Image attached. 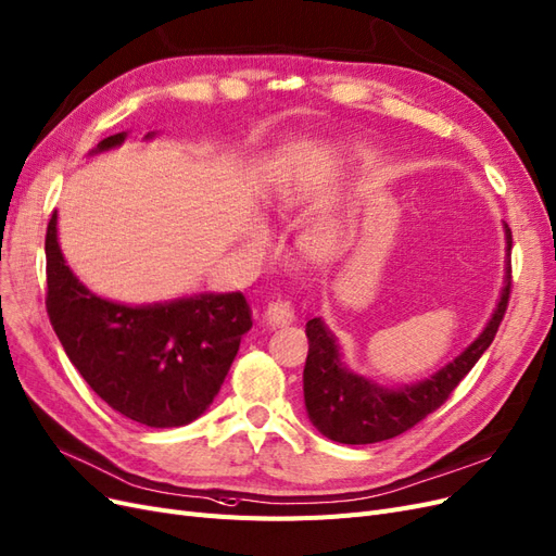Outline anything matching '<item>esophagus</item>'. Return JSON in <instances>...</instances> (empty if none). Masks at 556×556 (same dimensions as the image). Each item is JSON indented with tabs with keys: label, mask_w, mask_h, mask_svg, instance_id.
Segmentation results:
<instances>
[{
	"label": "esophagus",
	"mask_w": 556,
	"mask_h": 556,
	"mask_svg": "<svg viewBox=\"0 0 556 556\" xmlns=\"http://www.w3.org/2000/svg\"><path fill=\"white\" fill-rule=\"evenodd\" d=\"M267 320L273 326H289L295 320V307L291 300H275L270 307H267Z\"/></svg>",
	"instance_id": "1"
}]
</instances>
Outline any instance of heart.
Wrapping results in <instances>:
<instances>
[{
	"label": "heart",
	"mask_w": 556,
	"mask_h": 556,
	"mask_svg": "<svg viewBox=\"0 0 556 556\" xmlns=\"http://www.w3.org/2000/svg\"><path fill=\"white\" fill-rule=\"evenodd\" d=\"M302 247H304V252H307L314 261L328 263V261L337 258L339 249H342V242H339V236L332 228L318 226V228L309 230L307 236H304Z\"/></svg>",
	"instance_id": "1"
}]
</instances>
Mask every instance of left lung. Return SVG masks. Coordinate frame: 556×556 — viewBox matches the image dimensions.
<instances>
[{
    "instance_id": "obj_1",
    "label": "left lung",
    "mask_w": 556,
    "mask_h": 556,
    "mask_svg": "<svg viewBox=\"0 0 556 556\" xmlns=\"http://www.w3.org/2000/svg\"><path fill=\"white\" fill-rule=\"evenodd\" d=\"M506 228V277L496 309L488 326L464 349L453 363L443 365L429 379L386 388L374 383L365 376L351 371L342 363L337 337L328 330L320 318L307 320L309 353L304 365V406L307 416L320 434L349 445L379 443L392 437H400L406 429L418 425L425 416L437 410L459 381L480 361V355L490 349L494 334L504 320L508 298H510V247L513 236Z\"/></svg>"
}]
</instances>
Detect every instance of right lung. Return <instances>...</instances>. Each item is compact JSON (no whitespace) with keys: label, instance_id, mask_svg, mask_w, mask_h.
Segmentation results:
<instances>
[{"label":"right lung","instance_id":"obj_1","mask_svg":"<svg viewBox=\"0 0 556 556\" xmlns=\"http://www.w3.org/2000/svg\"><path fill=\"white\" fill-rule=\"evenodd\" d=\"M124 138V131L103 138L92 154L122 146ZM46 275L48 316L68 361L105 404L148 427H182L205 414L252 328L242 293H199L138 307L92 293L64 261L58 212L46 232Z\"/></svg>","mask_w":556,"mask_h":556}]
</instances>
